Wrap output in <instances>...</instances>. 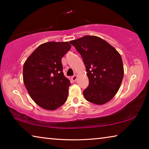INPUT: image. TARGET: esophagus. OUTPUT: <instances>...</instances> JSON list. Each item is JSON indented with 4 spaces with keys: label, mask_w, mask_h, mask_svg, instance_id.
<instances>
[{
    "label": "esophagus",
    "mask_w": 149,
    "mask_h": 149,
    "mask_svg": "<svg viewBox=\"0 0 149 149\" xmlns=\"http://www.w3.org/2000/svg\"><path fill=\"white\" fill-rule=\"evenodd\" d=\"M72 80L73 81H75L77 80V75H74V76L72 77Z\"/></svg>",
    "instance_id": "34e87169"
}]
</instances>
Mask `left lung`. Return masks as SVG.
Returning a JSON list of instances; mask_svg holds the SVG:
<instances>
[{
	"mask_svg": "<svg viewBox=\"0 0 149 149\" xmlns=\"http://www.w3.org/2000/svg\"><path fill=\"white\" fill-rule=\"evenodd\" d=\"M81 55L89 79L84 91L86 100L102 105L111 100L124 76L122 57L116 49L100 37L86 35L70 41Z\"/></svg>",
	"mask_w": 149,
	"mask_h": 149,
	"instance_id": "obj_1",
	"label": "left lung"
}]
</instances>
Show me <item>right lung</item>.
<instances>
[{"instance_id": "obj_1", "label": "right lung", "mask_w": 149, "mask_h": 149, "mask_svg": "<svg viewBox=\"0 0 149 149\" xmlns=\"http://www.w3.org/2000/svg\"><path fill=\"white\" fill-rule=\"evenodd\" d=\"M71 47L68 42H47L24 63V84L33 100L43 109L56 110L67 100L70 81L62 72L61 58Z\"/></svg>"}]
</instances>
